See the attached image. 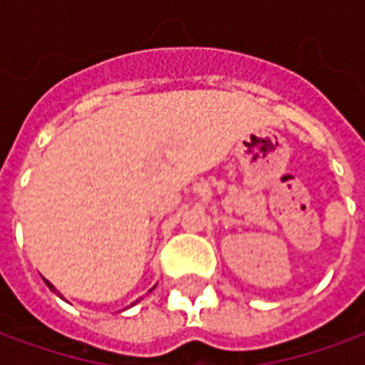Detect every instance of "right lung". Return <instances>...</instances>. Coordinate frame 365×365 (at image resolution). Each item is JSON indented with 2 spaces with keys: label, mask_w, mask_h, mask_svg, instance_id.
I'll list each match as a JSON object with an SVG mask.
<instances>
[{
  "label": "right lung",
  "mask_w": 365,
  "mask_h": 365,
  "mask_svg": "<svg viewBox=\"0 0 365 365\" xmlns=\"http://www.w3.org/2000/svg\"><path fill=\"white\" fill-rule=\"evenodd\" d=\"M46 284H47V287H49V289H51V292H53V289H56V287H53V284H49V282H47L46 279ZM151 292V289H150ZM138 302H140V299H135V302H133V304H131V306H135V304H138ZM125 309H128V307H125Z\"/></svg>",
  "instance_id": "obj_1"
}]
</instances>
